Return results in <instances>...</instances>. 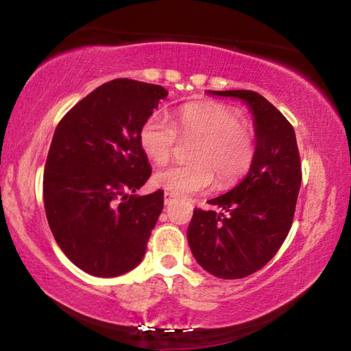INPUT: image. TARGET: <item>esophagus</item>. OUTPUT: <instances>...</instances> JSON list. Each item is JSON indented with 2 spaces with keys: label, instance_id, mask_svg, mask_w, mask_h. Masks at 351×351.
Instances as JSON below:
<instances>
[{
  "label": "esophagus",
  "instance_id": "34e87169",
  "mask_svg": "<svg viewBox=\"0 0 351 351\" xmlns=\"http://www.w3.org/2000/svg\"><path fill=\"white\" fill-rule=\"evenodd\" d=\"M175 201V197L171 193H169V192H165L164 193V204L165 206H169V204H171Z\"/></svg>",
  "mask_w": 351,
  "mask_h": 351
}]
</instances>
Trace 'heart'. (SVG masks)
<instances>
[{"instance_id": "obj_1", "label": "heart", "mask_w": 351, "mask_h": 351, "mask_svg": "<svg viewBox=\"0 0 351 351\" xmlns=\"http://www.w3.org/2000/svg\"><path fill=\"white\" fill-rule=\"evenodd\" d=\"M178 131L182 138L195 136L192 162L159 170L153 181L171 195L201 193L215 181L228 187L246 173L257 150L254 130L243 122L232 106L221 102H193L176 111L175 127L162 116L145 119L139 130L142 150L156 164H165L173 154Z\"/></svg>"}]
</instances>
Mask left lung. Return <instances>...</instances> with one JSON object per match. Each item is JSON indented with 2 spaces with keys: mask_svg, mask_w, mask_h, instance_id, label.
<instances>
[{
  "mask_svg": "<svg viewBox=\"0 0 351 351\" xmlns=\"http://www.w3.org/2000/svg\"><path fill=\"white\" fill-rule=\"evenodd\" d=\"M251 106L257 150L239 186L195 209L189 246L203 268L219 278H243L263 268L283 245L294 219L302 164L294 128L274 105L249 90L212 91Z\"/></svg>",
  "mask_w": 351,
  "mask_h": 351,
  "instance_id": "1",
  "label": "left lung"
}]
</instances>
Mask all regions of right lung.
Wrapping results in <instances>:
<instances>
[{"label":"right lung","instance_id":"add662e5","mask_svg":"<svg viewBox=\"0 0 351 351\" xmlns=\"http://www.w3.org/2000/svg\"><path fill=\"white\" fill-rule=\"evenodd\" d=\"M164 97L159 85L116 79L75 104L56 128L45 210L57 245L88 274H125L147 251L164 192L133 195L152 175L139 130Z\"/></svg>","mask_w":351,"mask_h":351}]
</instances>
